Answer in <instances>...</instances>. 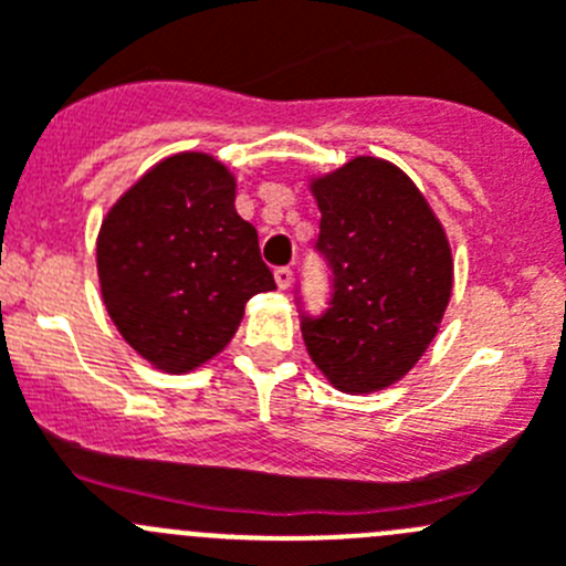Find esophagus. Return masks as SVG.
<instances>
[{"label":"esophagus","mask_w":566,"mask_h":566,"mask_svg":"<svg viewBox=\"0 0 566 566\" xmlns=\"http://www.w3.org/2000/svg\"><path fill=\"white\" fill-rule=\"evenodd\" d=\"M292 280H294L292 266H277V269H274V283H277V289H283V292H286V289L292 286Z\"/></svg>","instance_id":"34e87169"}]
</instances>
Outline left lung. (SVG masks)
I'll return each mask as SVG.
<instances>
[{
	"label": "left lung",
	"instance_id": "left-lung-1",
	"mask_svg": "<svg viewBox=\"0 0 566 566\" xmlns=\"http://www.w3.org/2000/svg\"><path fill=\"white\" fill-rule=\"evenodd\" d=\"M331 308L303 316L305 347L344 395L389 389L439 333L453 294V252L433 208L395 164L358 155L311 177Z\"/></svg>",
	"mask_w": 566,
	"mask_h": 566
}]
</instances>
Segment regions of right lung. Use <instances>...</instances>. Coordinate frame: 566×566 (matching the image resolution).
<instances>
[{"instance_id": "obj_1", "label": "right lung", "mask_w": 566, "mask_h": 566, "mask_svg": "<svg viewBox=\"0 0 566 566\" xmlns=\"http://www.w3.org/2000/svg\"><path fill=\"white\" fill-rule=\"evenodd\" d=\"M102 303L155 369L182 375L222 353L247 300L272 292L258 233L235 213V177L208 153L144 171L96 235Z\"/></svg>"}]
</instances>
